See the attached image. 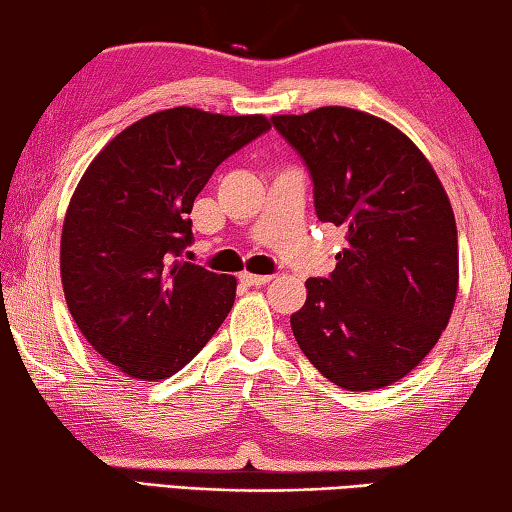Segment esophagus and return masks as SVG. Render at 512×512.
Returning a JSON list of instances; mask_svg holds the SVG:
<instances>
[{"mask_svg":"<svg viewBox=\"0 0 512 512\" xmlns=\"http://www.w3.org/2000/svg\"><path fill=\"white\" fill-rule=\"evenodd\" d=\"M271 280H273V275H255V273H248V271L239 273V282L246 284V287H262V284L271 282Z\"/></svg>","mask_w":512,"mask_h":512,"instance_id":"34e87169","label":"esophagus"}]
</instances>
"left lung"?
Segmentation results:
<instances>
[{
    "instance_id": "8db88e82",
    "label": "left lung",
    "mask_w": 512,
    "mask_h": 512,
    "mask_svg": "<svg viewBox=\"0 0 512 512\" xmlns=\"http://www.w3.org/2000/svg\"><path fill=\"white\" fill-rule=\"evenodd\" d=\"M314 180L316 214L345 230L329 277H309L293 336L320 375L377 391L418 366L452 316L458 235L452 203L400 128L345 106L273 115Z\"/></svg>"
}]
</instances>
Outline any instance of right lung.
<instances>
[{
  "label": "right lung",
  "instance_id": "right-lung-1",
  "mask_svg": "<svg viewBox=\"0 0 512 512\" xmlns=\"http://www.w3.org/2000/svg\"><path fill=\"white\" fill-rule=\"evenodd\" d=\"M268 128L264 115L160 110L85 169L60 235V280L85 341L124 375H176L230 314L235 275L183 259L187 214L214 169Z\"/></svg>",
  "mask_w": 512,
  "mask_h": 512
}]
</instances>
